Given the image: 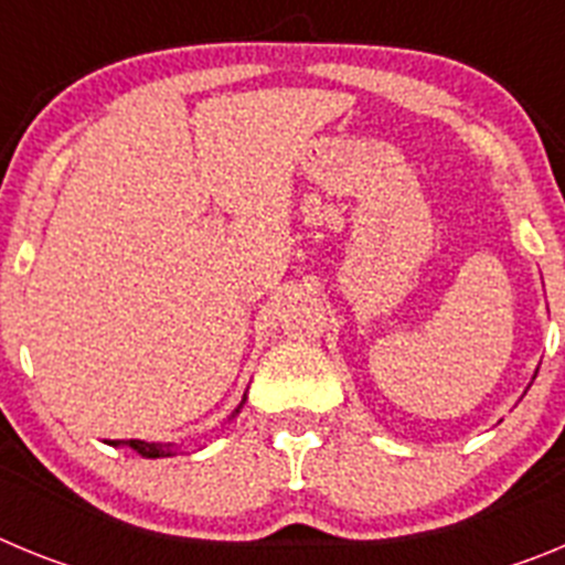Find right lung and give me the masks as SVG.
I'll list each match as a JSON object with an SVG mask.
<instances>
[{"label": "right lung", "mask_w": 565, "mask_h": 565, "mask_svg": "<svg viewBox=\"0 0 565 565\" xmlns=\"http://www.w3.org/2000/svg\"><path fill=\"white\" fill-rule=\"evenodd\" d=\"M115 444H118V441H115ZM127 447H132V450H138L141 456H147V458L172 456V444H149V441H138V438H129Z\"/></svg>", "instance_id": "right-lung-1"}]
</instances>
